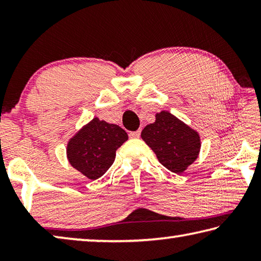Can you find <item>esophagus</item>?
<instances>
[{"instance_id": "1", "label": "esophagus", "mask_w": 261, "mask_h": 261, "mask_svg": "<svg viewBox=\"0 0 261 261\" xmlns=\"http://www.w3.org/2000/svg\"><path fill=\"white\" fill-rule=\"evenodd\" d=\"M129 136H130V138H139V137H140V130L130 132Z\"/></svg>"}]
</instances>
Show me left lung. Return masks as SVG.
Wrapping results in <instances>:
<instances>
[{
	"label": "left lung",
	"mask_w": 261,
	"mask_h": 261,
	"mask_svg": "<svg viewBox=\"0 0 261 261\" xmlns=\"http://www.w3.org/2000/svg\"><path fill=\"white\" fill-rule=\"evenodd\" d=\"M141 138L161 165L175 174L183 173L199 154V135L165 110L156 114L155 122L144 127Z\"/></svg>",
	"instance_id": "obj_1"
}]
</instances>
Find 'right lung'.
Instances as JSON below:
<instances>
[{"label": "right lung", "mask_w": 261, "mask_h": 261, "mask_svg": "<svg viewBox=\"0 0 261 261\" xmlns=\"http://www.w3.org/2000/svg\"><path fill=\"white\" fill-rule=\"evenodd\" d=\"M125 140L127 134L122 127L95 117L70 139V165L87 178L98 179L113 165L117 148Z\"/></svg>", "instance_id": "obj_1"}]
</instances>
